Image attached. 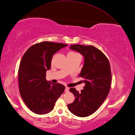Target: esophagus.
<instances>
[{
  "label": "esophagus",
  "instance_id": "obj_1",
  "mask_svg": "<svg viewBox=\"0 0 135 135\" xmlns=\"http://www.w3.org/2000/svg\"><path fill=\"white\" fill-rule=\"evenodd\" d=\"M65 92H68L69 91V87H66L65 88Z\"/></svg>",
  "mask_w": 135,
  "mask_h": 135
}]
</instances>
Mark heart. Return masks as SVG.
Returning <instances> with one entry per match:
<instances>
[{
	"mask_svg": "<svg viewBox=\"0 0 135 135\" xmlns=\"http://www.w3.org/2000/svg\"><path fill=\"white\" fill-rule=\"evenodd\" d=\"M68 54H76V53H75V52H69Z\"/></svg>",
	"mask_w": 135,
	"mask_h": 135,
	"instance_id": "obj_1",
	"label": "heart"
}]
</instances>
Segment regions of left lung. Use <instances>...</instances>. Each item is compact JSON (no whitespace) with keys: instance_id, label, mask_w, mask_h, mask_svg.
<instances>
[{"instance_id":"1","label":"left lung","mask_w":135,"mask_h":135,"mask_svg":"<svg viewBox=\"0 0 135 135\" xmlns=\"http://www.w3.org/2000/svg\"><path fill=\"white\" fill-rule=\"evenodd\" d=\"M70 49L84 57V64L79 76L84 78L85 85L80 93L74 88L70 89L75 100L68 107L75 116L87 117L100 108L109 92L112 80L110 64L103 52L93 46L71 45Z\"/></svg>"}]
</instances>
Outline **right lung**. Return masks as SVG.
Listing matches in <instances>:
<instances>
[{"instance_id":"add662e5","label":"right lung","mask_w":135,"mask_h":135,"mask_svg":"<svg viewBox=\"0 0 135 135\" xmlns=\"http://www.w3.org/2000/svg\"><path fill=\"white\" fill-rule=\"evenodd\" d=\"M66 44L42 42L30 47L23 56L18 70L19 92L27 107L38 114H47L53 109L55 102L65 87L46 79L51 68L52 55Z\"/></svg>"}]
</instances>
